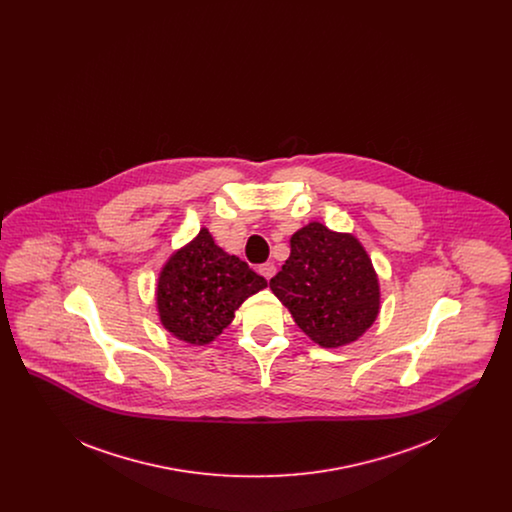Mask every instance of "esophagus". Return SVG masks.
<instances>
[{"label": "esophagus", "instance_id": "obj_1", "mask_svg": "<svg viewBox=\"0 0 512 512\" xmlns=\"http://www.w3.org/2000/svg\"><path fill=\"white\" fill-rule=\"evenodd\" d=\"M259 272H261V276H265L267 280H270L276 274V267L272 263H265V265L259 267Z\"/></svg>", "mask_w": 512, "mask_h": 512}]
</instances>
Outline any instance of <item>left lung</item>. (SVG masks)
Listing matches in <instances>:
<instances>
[{
  "mask_svg": "<svg viewBox=\"0 0 512 512\" xmlns=\"http://www.w3.org/2000/svg\"><path fill=\"white\" fill-rule=\"evenodd\" d=\"M290 257L270 280L295 324L326 349L359 340L380 313V284L363 244L320 222L299 228Z\"/></svg>",
  "mask_w": 512,
  "mask_h": 512,
  "instance_id": "left-lung-1",
  "label": "left lung"
}]
</instances>
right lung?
Here are the masks:
<instances>
[{
    "instance_id": "add662e5",
    "label": "right lung",
    "mask_w": 512,
    "mask_h": 512,
    "mask_svg": "<svg viewBox=\"0 0 512 512\" xmlns=\"http://www.w3.org/2000/svg\"><path fill=\"white\" fill-rule=\"evenodd\" d=\"M267 280L236 255L215 244L201 228L190 244L174 251L157 280L159 320L174 338L207 345L234 320L236 309Z\"/></svg>"
}]
</instances>
